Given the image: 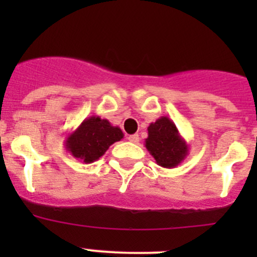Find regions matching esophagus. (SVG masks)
<instances>
[{
	"label": "esophagus",
	"instance_id": "1",
	"mask_svg": "<svg viewBox=\"0 0 257 257\" xmlns=\"http://www.w3.org/2000/svg\"><path fill=\"white\" fill-rule=\"evenodd\" d=\"M128 141L131 142V143L137 144L139 142V136L138 134H132V136L128 137Z\"/></svg>",
	"mask_w": 257,
	"mask_h": 257
}]
</instances>
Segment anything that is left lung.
<instances>
[{"label":"left lung","instance_id":"1","mask_svg":"<svg viewBox=\"0 0 257 257\" xmlns=\"http://www.w3.org/2000/svg\"><path fill=\"white\" fill-rule=\"evenodd\" d=\"M144 145L157 164L168 169L177 168L189 153V144L168 116H160L149 124Z\"/></svg>","mask_w":257,"mask_h":257}]
</instances>
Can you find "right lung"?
<instances>
[{"label": "right lung", "mask_w": 257, "mask_h": 257, "mask_svg": "<svg viewBox=\"0 0 257 257\" xmlns=\"http://www.w3.org/2000/svg\"><path fill=\"white\" fill-rule=\"evenodd\" d=\"M123 137L121 129L112 125L108 119L92 115L68 134L64 147L77 160L90 164L104 155L110 145L121 141Z\"/></svg>", "instance_id": "right-lung-1"}]
</instances>
